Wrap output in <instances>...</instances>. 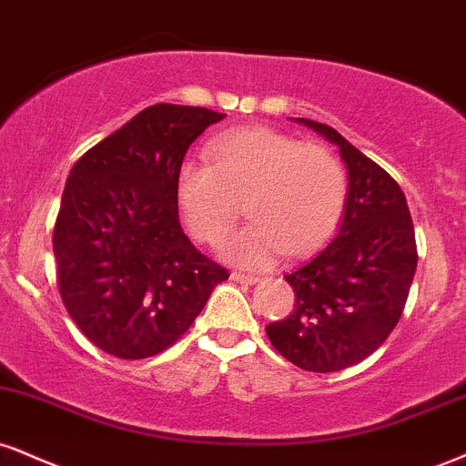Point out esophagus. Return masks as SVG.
Instances as JSON below:
<instances>
[{
    "label": "esophagus",
    "mask_w": 466,
    "mask_h": 466,
    "mask_svg": "<svg viewBox=\"0 0 466 466\" xmlns=\"http://www.w3.org/2000/svg\"><path fill=\"white\" fill-rule=\"evenodd\" d=\"M232 279L234 282H240V284H256L258 279V276H251V273H240V271H234L232 273Z\"/></svg>",
    "instance_id": "esophagus-1"
}]
</instances>
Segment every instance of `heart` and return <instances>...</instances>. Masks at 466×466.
<instances>
[{
	"label": "heart",
	"mask_w": 466,
	"mask_h": 466,
	"mask_svg": "<svg viewBox=\"0 0 466 466\" xmlns=\"http://www.w3.org/2000/svg\"><path fill=\"white\" fill-rule=\"evenodd\" d=\"M208 162L188 160L177 171L184 226L215 245L232 229L240 201L251 221L221 243L240 267H268L282 254L306 256L328 240L345 215L350 177L343 160L319 143H299L271 127L218 134Z\"/></svg>",
	"instance_id": "obj_1"
}]
</instances>
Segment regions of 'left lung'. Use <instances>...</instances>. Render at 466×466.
Instances as JSON below:
<instances>
[{"label": "left lung", "instance_id": "left-lung-1", "mask_svg": "<svg viewBox=\"0 0 466 466\" xmlns=\"http://www.w3.org/2000/svg\"><path fill=\"white\" fill-rule=\"evenodd\" d=\"M297 121L339 145L350 193L332 243L284 276L295 293L290 315L265 329L295 367L332 373L362 362L395 329L417 271V243L400 184L334 127Z\"/></svg>", "mask_w": 466, "mask_h": 466}]
</instances>
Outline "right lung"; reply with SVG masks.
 <instances>
[{
    "label": "right lung",
    "instance_id": "right-lung-1",
    "mask_svg": "<svg viewBox=\"0 0 466 466\" xmlns=\"http://www.w3.org/2000/svg\"><path fill=\"white\" fill-rule=\"evenodd\" d=\"M223 116L149 106L73 165L54 226L56 276L69 317L106 354L165 351L229 278L184 234L176 195L190 143Z\"/></svg>",
    "mask_w": 466,
    "mask_h": 466
}]
</instances>
